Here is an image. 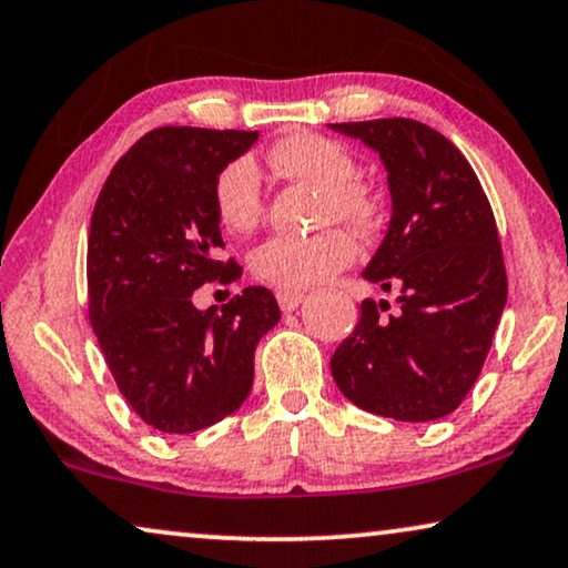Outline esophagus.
I'll return each mask as SVG.
<instances>
[{
    "mask_svg": "<svg viewBox=\"0 0 568 568\" xmlns=\"http://www.w3.org/2000/svg\"><path fill=\"white\" fill-rule=\"evenodd\" d=\"M276 300H278V307H282L284 312H290V310H297L300 304L304 302V292H300V290H278Z\"/></svg>",
    "mask_w": 568,
    "mask_h": 568,
    "instance_id": "1",
    "label": "esophagus"
}]
</instances>
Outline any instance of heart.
Listing matches in <instances>:
<instances>
[{
    "mask_svg": "<svg viewBox=\"0 0 568 568\" xmlns=\"http://www.w3.org/2000/svg\"><path fill=\"white\" fill-rule=\"evenodd\" d=\"M276 174L323 189V217H338L358 233L382 225V202L356 176V161L338 141L317 133L286 135L268 151ZM220 225L230 233H248L264 212L258 169L251 159H235L220 171L212 189ZM356 258V243L341 227L315 235H274L253 253V274L278 290H307L338 274Z\"/></svg>",
    "mask_w": 568,
    "mask_h": 568,
    "instance_id": "obj_1",
    "label": "heart"
}]
</instances>
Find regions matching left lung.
<instances>
[{
	"label": "left lung",
	"mask_w": 568,
	"mask_h": 568,
	"mask_svg": "<svg viewBox=\"0 0 568 568\" xmlns=\"http://www.w3.org/2000/svg\"><path fill=\"white\" fill-rule=\"evenodd\" d=\"M379 153L392 220L366 282L399 292L361 302V320L331 358L353 405L402 423L446 417L479 379L507 302L505 258L489 200L464 153L407 118L335 122Z\"/></svg>",
	"instance_id": "8db88e82"
}]
</instances>
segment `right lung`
Listing matches in <instances>:
<instances>
[{
	"mask_svg": "<svg viewBox=\"0 0 568 568\" xmlns=\"http://www.w3.org/2000/svg\"><path fill=\"white\" fill-rule=\"evenodd\" d=\"M256 130L155 128L106 176L87 245L89 320L118 389L145 425L196 433L251 394L256 345L278 323L266 286L196 310L202 284L241 276L223 248L215 179Z\"/></svg>",
	"mask_w": 568,
	"mask_h": 568,
	"instance_id": "right-lung-1",
	"label": "right lung"
}]
</instances>
